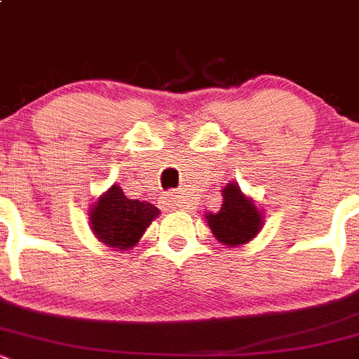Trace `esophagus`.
Here are the masks:
<instances>
[{"mask_svg":"<svg viewBox=\"0 0 359 359\" xmlns=\"http://www.w3.org/2000/svg\"><path fill=\"white\" fill-rule=\"evenodd\" d=\"M170 206H176V208H182L183 206V192L182 190H176V192H170L169 197H167Z\"/></svg>","mask_w":359,"mask_h":359,"instance_id":"obj_1","label":"esophagus"}]
</instances>
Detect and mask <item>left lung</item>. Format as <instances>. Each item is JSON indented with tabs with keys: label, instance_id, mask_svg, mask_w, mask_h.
Wrapping results in <instances>:
<instances>
[{
	"label": "left lung",
	"instance_id": "1",
	"mask_svg": "<svg viewBox=\"0 0 359 359\" xmlns=\"http://www.w3.org/2000/svg\"><path fill=\"white\" fill-rule=\"evenodd\" d=\"M222 197L224 201L219 212L206 215L213 236L228 248H236L255 238L263 224L262 212L255 201L242 194L236 183H228L222 190Z\"/></svg>",
	"mask_w": 359,
	"mask_h": 359
}]
</instances>
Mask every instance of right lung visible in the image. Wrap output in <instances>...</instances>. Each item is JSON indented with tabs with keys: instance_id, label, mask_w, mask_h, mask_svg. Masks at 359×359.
<instances>
[{
	"instance_id": "right-lung-1",
	"label": "right lung",
	"mask_w": 359,
	"mask_h": 359,
	"mask_svg": "<svg viewBox=\"0 0 359 359\" xmlns=\"http://www.w3.org/2000/svg\"><path fill=\"white\" fill-rule=\"evenodd\" d=\"M160 210L147 201L128 199L123 189L111 185L90 206V228L108 248L128 251L139 244L147 226L158 217Z\"/></svg>"
}]
</instances>
